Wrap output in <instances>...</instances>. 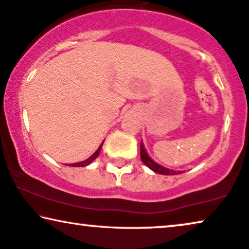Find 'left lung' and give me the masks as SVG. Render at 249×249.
Wrapping results in <instances>:
<instances>
[{
    "mask_svg": "<svg viewBox=\"0 0 249 249\" xmlns=\"http://www.w3.org/2000/svg\"><path fill=\"white\" fill-rule=\"evenodd\" d=\"M140 156H141V160L143 161V164L147 165V166L150 168L151 171H154L155 173L163 174V175H174V174L181 173V171L170 170V168L164 167V166H161V165H159L158 163H156L154 159H152L150 156L148 155V152H147V150H145L144 144L142 143V141L140 144Z\"/></svg>",
    "mask_w": 249,
    "mask_h": 249,
    "instance_id": "1",
    "label": "left lung"
}]
</instances>
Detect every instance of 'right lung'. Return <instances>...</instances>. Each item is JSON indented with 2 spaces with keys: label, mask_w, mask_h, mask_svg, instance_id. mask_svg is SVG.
<instances>
[{
  "label": "right lung",
  "mask_w": 249,
  "mask_h": 249,
  "mask_svg": "<svg viewBox=\"0 0 249 249\" xmlns=\"http://www.w3.org/2000/svg\"><path fill=\"white\" fill-rule=\"evenodd\" d=\"M102 144H104V142H102V143H101L100 145H99V148L97 149V151H95L94 154L91 156V157H89L88 159H85V160H83V161H78V163L68 164V166H72V167H85V166H88V165H90V164L92 163V161H93L94 159L98 157L99 154H100V150H101V148H102Z\"/></svg>",
  "instance_id": "1"
}]
</instances>
